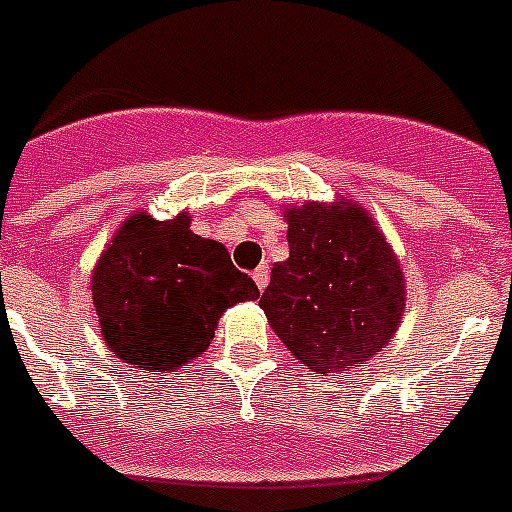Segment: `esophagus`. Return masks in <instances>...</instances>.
Returning a JSON list of instances; mask_svg holds the SVG:
<instances>
[{
	"label": "esophagus",
	"instance_id": "esophagus-1",
	"mask_svg": "<svg viewBox=\"0 0 512 512\" xmlns=\"http://www.w3.org/2000/svg\"><path fill=\"white\" fill-rule=\"evenodd\" d=\"M252 279H255L257 290H265V287H268V279H271V271H268V265H260V268H255Z\"/></svg>",
	"mask_w": 512,
	"mask_h": 512
}]
</instances>
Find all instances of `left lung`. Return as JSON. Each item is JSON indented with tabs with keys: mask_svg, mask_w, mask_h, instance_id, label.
Returning a JSON list of instances; mask_svg holds the SVG:
<instances>
[{
	"mask_svg": "<svg viewBox=\"0 0 512 512\" xmlns=\"http://www.w3.org/2000/svg\"><path fill=\"white\" fill-rule=\"evenodd\" d=\"M290 257L271 268L260 308L306 368H360L395 335L405 279L376 220L360 204L308 201L284 209Z\"/></svg>",
	"mask_w": 512,
	"mask_h": 512,
	"instance_id": "1",
	"label": "left lung"
}]
</instances>
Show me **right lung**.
Returning <instances> with one entry per match:
<instances>
[{"mask_svg":"<svg viewBox=\"0 0 512 512\" xmlns=\"http://www.w3.org/2000/svg\"><path fill=\"white\" fill-rule=\"evenodd\" d=\"M91 295L115 357L163 373L204 354L222 311L260 290L220 241L195 236L187 212L163 222L136 212L101 252Z\"/></svg>","mask_w":512,"mask_h":512,"instance_id":"obj_1","label":"right lung"}]
</instances>
